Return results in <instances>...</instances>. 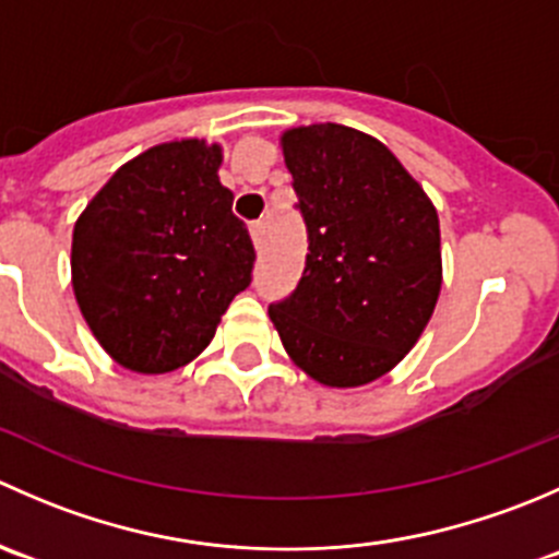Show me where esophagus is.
<instances>
[{
  "label": "esophagus",
  "mask_w": 559,
  "mask_h": 559,
  "mask_svg": "<svg viewBox=\"0 0 559 559\" xmlns=\"http://www.w3.org/2000/svg\"><path fill=\"white\" fill-rule=\"evenodd\" d=\"M264 233H267V229H264V222H253L251 224V238H253V246H257V248H262Z\"/></svg>",
  "instance_id": "obj_1"
}]
</instances>
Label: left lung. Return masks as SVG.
I'll use <instances>...</instances> for the list:
<instances>
[{"instance_id":"left-lung-1","label":"left lung","mask_w":559,"mask_h":559,"mask_svg":"<svg viewBox=\"0 0 559 559\" xmlns=\"http://www.w3.org/2000/svg\"><path fill=\"white\" fill-rule=\"evenodd\" d=\"M284 159L308 253L270 319L319 384H370L411 352L436 308L438 213L392 151L352 127L292 129Z\"/></svg>"}]
</instances>
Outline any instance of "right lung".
Returning <instances> with one entry per match:
<instances>
[{
  "label": "right lung",
  "mask_w": 559,
  "mask_h": 559,
  "mask_svg": "<svg viewBox=\"0 0 559 559\" xmlns=\"http://www.w3.org/2000/svg\"><path fill=\"white\" fill-rule=\"evenodd\" d=\"M218 165V145L202 140L156 145L116 170L78 218V306L123 368L167 373L191 362L251 284L257 251Z\"/></svg>",
  "instance_id": "obj_1"
}]
</instances>
